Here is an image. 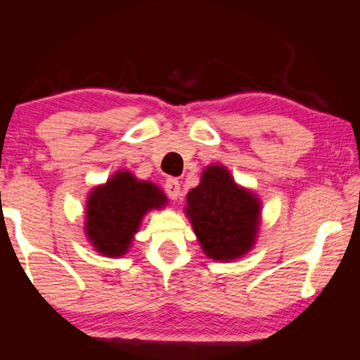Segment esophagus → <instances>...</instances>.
Listing matches in <instances>:
<instances>
[{"mask_svg": "<svg viewBox=\"0 0 360 360\" xmlns=\"http://www.w3.org/2000/svg\"><path fill=\"white\" fill-rule=\"evenodd\" d=\"M164 188H166V193L167 196L171 198V200H177L181 194V184L179 181L174 179V177H169L166 181V184H164Z\"/></svg>", "mask_w": 360, "mask_h": 360, "instance_id": "34e87169", "label": "esophagus"}]
</instances>
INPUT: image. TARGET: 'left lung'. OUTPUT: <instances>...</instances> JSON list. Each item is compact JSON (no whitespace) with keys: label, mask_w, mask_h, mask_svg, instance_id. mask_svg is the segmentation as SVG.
<instances>
[{"label":"left lung","mask_w":360,"mask_h":360,"mask_svg":"<svg viewBox=\"0 0 360 360\" xmlns=\"http://www.w3.org/2000/svg\"><path fill=\"white\" fill-rule=\"evenodd\" d=\"M260 206L221 166L206 167L200 186L188 193V213L205 254L214 260L240 257L255 242Z\"/></svg>","instance_id":"8db88e82"}]
</instances>
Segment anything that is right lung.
Wrapping results in <instances>:
<instances>
[{"instance_id":"add662e5","label":"right lung","mask_w":360,"mask_h":360,"mask_svg":"<svg viewBox=\"0 0 360 360\" xmlns=\"http://www.w3.org/2000/svg\"><path fill=\"white\" fill-rule=\"evenodd\" d=\"M166 201V194L157 186L120 171L89 194L86 235L91 245L108 257H120L127 252L143 214L162 208Z\"/></svg>"}]
</instances>
